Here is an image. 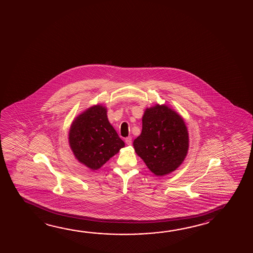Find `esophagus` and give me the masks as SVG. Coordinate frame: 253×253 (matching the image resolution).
<instances>
[{
	"mask_svg": "<svg viewBox=\"0 0 253 253\" xmlns=\"http://www.w3.org/2000/svg\"><path fill=\"white\" fill-rule=\"evenodd\" d=\"M125 143L128 145H130L132 144V138L131 137H128L125 138Z\"/></svg>",
	"mask_w": 253,
	"mask_h": 253,
	"instance_id": "obj_1",
	"label": "esophagus"
}]
</instances>
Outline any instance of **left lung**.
<instances>
[{
  "label": "left lung",
  "instance_id": "left-lung-1",
  "mask_svg": "<svg viewBox=\"0 0 253 253\" xmlns=\"http://www.w3.org/2000/svg\"><path fill=\"white\" fill-rule=\"evenodd\" d=\"M140 136L133 145L137 155L158 176L176 169L186 157L188 130L182 117L165 105L147 108Z\"/></svg>",
  "mask_w": 253,
  "mask_h": 253
}]
</instances>
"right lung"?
<instances>
[{
	"label": "right lung",
	"mask_w": 253,
	"mask_h": 253,
	"mask_svg": "<svg viewBox=\"0 0 253 253\" xmlns=\"http://www.w3.org/2000/svg\"><path fill=\"white\" fill-rule=\"evenodd\" d=\"M69 141L76 158L92 170L100 169L125 147V142L108 122L107 109L99 105L75 119Z\"/></svg>",
	"instance_id": "obj_1"
}]
</instances>
